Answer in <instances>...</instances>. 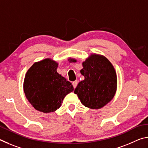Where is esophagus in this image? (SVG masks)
Instances as JSON below:
<instances>
[{"label":"esophagus","mask_w":148,"mask_h":148,"mask_svg":"<svg viewBox=\"0 0 148 148\" xmlns=\"http://www.w3.org/2000/svg\"><path fill=\"white\" fill-rule=\"evenodd\" d=\"M77 85V81H74V82H72V86H73L74 88H76Z\"/></svg>","instance_id":"esophagus-1"}]
</instances>
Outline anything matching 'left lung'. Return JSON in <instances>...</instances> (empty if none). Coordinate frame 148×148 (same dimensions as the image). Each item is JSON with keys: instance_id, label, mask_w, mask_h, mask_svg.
<instances>
[{"instance_id": "obj_1", "label": "left lung", "mask_w": 148, "mask_h": 148, "mask_svg": "<svg viewBox=\"0 0 148 148\" xmlns=\"http://www.w3.org/2000/svg\"><path fill=\"white\" fill-rule=\"evenodd\" d=\"M69 62H77L69 57ZM80 72L85 79L74 90L82 104L90 109H100L112 101L117 86L116 72L110 61L102 55L91 53L82 62Z\"/></svg>"}]
</instances>
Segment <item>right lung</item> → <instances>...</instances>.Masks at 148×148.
Listing matches in <instances>:
<instances>
[{"label": "right lung", "mask_w": 148, "mask_h": 148, "mask_svg": "<svg viewBox=\"0 0 148 148\" xmlns=\"http://www.w3.org/2000/svg\"><path fill=\"white\" fill-rule=\"evenodd\" d=\"M58 62L47 58L35 62L27 71L23 82L25 97L35 110L53 112L64 97L74 91L72 84L57 72Z\"/></svg>", "instance_id": "add662e5"}]
</instances>
